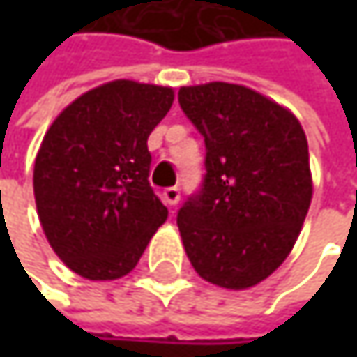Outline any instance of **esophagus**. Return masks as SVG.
<instances>
[{"mask_svg": "<svg viewBox=\"0 0 357 357\" xmlns=\"http://www.w3.org/2000/svg\"><path fill=\"white\" fill-rule=\"evenodd\" d=\"M163 200H165V204L167 206H176L179 202V188H165L163 190Z\"/></svg>", "mask_w": 357, "mask_h": 357, "instance_id": "1", "label": "esophagus"}]
</instances>
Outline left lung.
Listing matches in <instances>:
<instances>
[{
	"mask_svg": "<svg viewBox=\"0 0 357 357\" xmlns=\"http://www.w3.org/2000/svg\"><path fill=\"white\" fill-rule=\"evenodd\" d=\"M204 138L202 185L178 213L194 271L225 289L264 281L291 252L312 200L308 140L289 109L229 82L181 86Z\"/></svg>",
	"mask_w": 357,
	"mask_h": 357,
	"instance_id": "obj_1",
	"label": "left lung"
}]
</instances>
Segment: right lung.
<instances>
[{
	"instance_id": "obj_1",
	"label": "right lung",
	"mask_w": 357,
	"mask_h": 357,
	"mask_svg": "<svg viewBox=\"0 0 357 357\" xmlns=\"http://www.w3.org/2000/svg\"><path fill=\"white\" fill-rule=\"evenodd\" d=\"M174 89L113 80L63 109L36 153L35 200L43 231L68 268L91 281L128 275L167 208L149 183L146 140Z\"/></svg>"
}]
</instances>
